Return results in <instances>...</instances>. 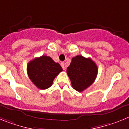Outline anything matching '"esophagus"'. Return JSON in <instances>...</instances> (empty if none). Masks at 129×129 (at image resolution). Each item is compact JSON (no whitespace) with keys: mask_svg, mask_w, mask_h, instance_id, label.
I'll return each mask as SVG.
<instances>
[{"mask_svg":"<svg viewBox=\"0 0 129 129\" xmlns=\"http://www.w3.org/2000/svg\"><path fill=\"white\" fill-rule=\"evenodd\" d=\"M60 64H61V66L62 67V68H63V70H66V66H65L64 62H61V63H60Z\"/></svg>","mask_w":129,"mask_h":129,"instance_id":"esophagus-1","label":"esophagus"}]
</instances>
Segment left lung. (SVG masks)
Here are the masks:
<instances>
[{
  "instance_id": "left-lung-1",
  "label": "left lung",
  "mask_w": 129,
  "mask_h": 129,
  "mask_svg": "<svg viewBox=\"0 0 129 129\" xmlns=\"http://www.w3.org/2000/svg\"><path fill=\"white\" fill-rule=\"evenodd\" d=\"M98 68L91 58L78 55L72 58L67 73L73 88L81 92L91 86L95 80Z\"/></svg>"
}]
</instances>
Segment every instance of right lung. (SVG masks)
I'll list each match as a JSON object with an SVG mask.
<instances>
[{"mask_svg": "<svg viewBox=\"0 0 129 129\" xmlns=\"http://www.w3.org/2000/svg\"><path fill=\"white\" fill-rule=\"evenodd\" d=\"M62 68L51 57L41 56L29 61L27 73L37 88L45 89L52 86L54 79L62 71Z\"/></svg>", "mask_w": 129, "mask_h": 129, "instance_id": "right-lung-1", "label": "right lung"}]
</instances>
